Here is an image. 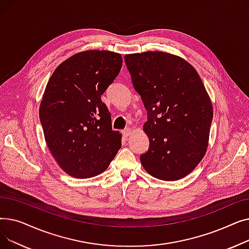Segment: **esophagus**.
<instances>
[{"mask_svg": "<svg viewBox=\"0 0 249 249\" xmlns=\"http://www.w3.org/2000/svg\"><path fill=\"white\" fill-rule=\"evenodd\" d=\"M122 133H123V135H124L125 137H128V136L133 134V130H132L131 128H126L125 130H123Z\"/></svg>", "mask_w": 249, "mask_h": 249, "instance_id": "34e87169", "label": "esophagus"}]
</instances>
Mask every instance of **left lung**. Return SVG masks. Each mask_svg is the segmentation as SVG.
<instances>
[{"instance_id": "8db88e82", "label": "left lung", "mask_w": 249, "mask_h": 249, "mask_svg": "<svg viewBox=\"0 0 249 249\" xmlns=\"http://www.w3.org/2000/svg\"><path fill=\"white\" fill-rule=\"evenodd\" d=\"M135 90L148 113L143 131L150 146L140 156L145 171L162 180L191 174L206 154L213 105L197 71L162 51L125 54Z\"/></svg>"}]
</instances>
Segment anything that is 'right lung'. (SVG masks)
<instances>
[{
  "label": "right lung",
  "mask_w": 249,
  "mask_h": 249,
  "mask_svg": "<svg viewBox=\"0 0 249 249\" xmlns=\"http://www.w3.org/2000/svg\"><path fill=\"white\" fill-rule=\"evenodd\" d=\"M120 53L86 50L60 63L50 76L39 107L44 138L64 173L93 178L108 168L121 147L101 96L122 68Z\"/></svg>",
  "instance_id": "obj_1"
}]
</instances>
